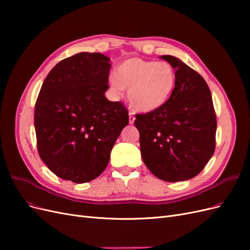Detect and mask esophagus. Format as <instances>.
Returning a JSON list of instances; mask_svg holds the SVG:
<instances>
[{"label": "esophagus", "mask_w": 250, "mask_h": 250, "mask_svg": "<svg viewBox=\"0 0 250 250\" xmlns=\"http://www.w3.org/2000/svg\"><path fill=\"white\" fill-rule=\"evenodd\" d=\"M134 120H135V117H134V115H133L132 112H129V124H133Z\"/></svg>", "instance_id": "34e87169"}]
</instances>
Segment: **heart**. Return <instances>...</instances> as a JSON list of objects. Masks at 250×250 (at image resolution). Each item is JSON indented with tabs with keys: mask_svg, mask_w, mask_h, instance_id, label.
I'll return each mask as SVG.
<instances>
[{
	"mask_svg": "<svg viewBox=\"0 0 250 250\" xmlns=\"http://www.w3.org/2000/svg\"><path fill=\"white\" fill-rule=\"evenodd\" d=\"M175 84L176 71L169 62L138 57L128 58L120 63L108 80L110 92L117 97L123 95L124 88H129L130 105L142 112L163 107L171 98Z\"/></svg>",
	"mask_w": 250,
	"mask_h": 250,
	"instance_id": "heart-1",
	"label": "heart"
}]
</instances>
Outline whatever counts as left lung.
Masks as SVG:
<instances>
[{"label": "left lung", "instance_id": "1", "mask_svg": "<svg viewBox=\"0 0 250 250\" xmlns=\"http://www.w3.org/2000/svg\"><path fill=\"white\" fill-rule=\"evenodd\" d=\"M161 58L176 70L175 88L163 107L135 115L134 125L147 168L175 183L198 175L213 156L217 120L206 80L176 57Z\"/></svg>", "mask_w": 250, "mask_h": 250}]
</instances>
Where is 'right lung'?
<instances>
[{
    "instance_id": "right-lung-1",
    "label": "right lung",
    "mask_w": 250,
    "mask_h": 250,
    "mask_svg": "<svg viewBox=\"0 0 250 250\" xmlns=\"http://www.w3.org/2000/svg\"><path fill=\"white\" fill-rule=\"evenodd\" d=\"M110 59L82 52L58 62L44 79L34 110L37 150L47 167L64 180L83 184L107 167L111 149L129 122L109 88Z\"/></svg>"
}]
</instances>
